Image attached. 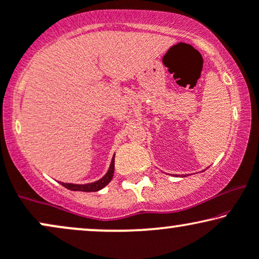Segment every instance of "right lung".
Listing matches in <instances>:
<instances>
[{
	"label": "right lung",
	"instance_id": "add662e5",
	"mask_svg": "<svg viewBox=\"0 0 259 259\" xmlns=\"http://www.w3.org/2000/svg\"><path fill=\"white\" fill-rule=\"evenodd\" d=\"M113 172H114V155L112 160H111L109 171L106 172V175L100 178L99 181L93 182V183H88V184H71V183H62V185L64 188L71 190V191H84V192H92V191H99L103 188L109 184L113 177Z\"/></svg>",
	"mask_w": 259,
	"mask_h": 259
}]
</instances>
